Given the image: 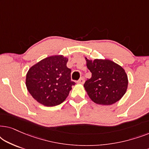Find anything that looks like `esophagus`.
Segmentation results:
<instances>
[{"instance_id": "obj_1", "label": "esophagus", "mask_w": 149, "mask_h": 149, "mask_svg": "<svg viewBox=\"0 0 149 149\" xmlns=\"http://www.w3.org/2000/svg\"><path fill=\"white\" fill-rule=\"evenodd\" d=\"M85 82V79L83 78V77H82V78H81L79 80L77 81V83H79V84H83Z\"/></svg>"}]
</instances>
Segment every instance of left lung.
<instances>
[{
    "label": "left lung",
    "instance_id": "obj_1",
    "mask_svg": "<svg viewBox=\"0 0 149 149\" xmlns=\"http://www.w3.org/2000/svg\"><path fill=\"white\" fill-rule=\"evenodd\" d=\"M91 77L84 84L87 95L93 102L111 105L119 101L127 89L128 79L124 69L109 60L85 58Z\"/></svg>",
    "mask_w": 149,
    "mask_h": 149
}]
</instances>
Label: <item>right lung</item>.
<instances>
[{
	"label": "right lung",
	"instance_id": "1",
	"mask_svg": "<svg viewBox=\"0 0 149 149\" xmlns=\"http://www.w3.org/2000/svg\"><path fill=\"white\" fill-rule=\"evenodd\" d=\"M68 58L52 56L36 63L26 74L28 91L38 102L45 107L62 103L75 85L71 81V70L66 66Z\"/></svg>",
	"mask_w": 149,
	"mask_h": 149
}]
</instances>
